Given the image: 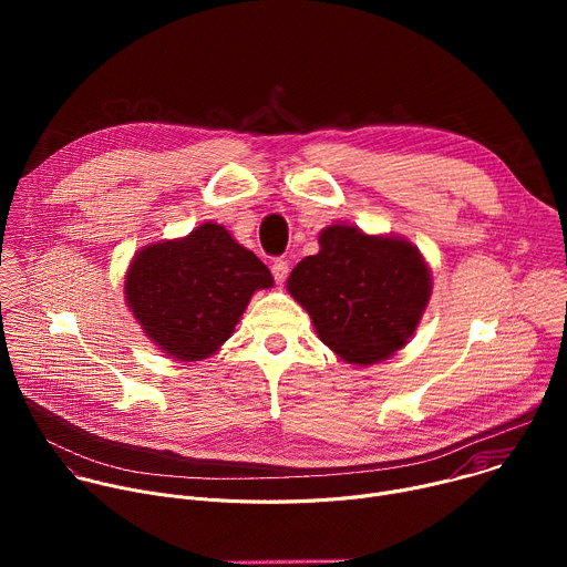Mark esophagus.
Instances as JSON below:
<instances>
[{
    "label": "esophagus",
    "instance_id": "34e87169",
    "mask_svg": "<svg viewBox=\"0 0 567 567\" xmlns=\"http://www.w3.org/2000/svg\"><path fill=\"white\" fill-rule=\"evenodd\" d=\"M271 274H274V280H276L278 285H282L285 278H287V274H289V262L282 260V258L274 260V262H271Z\"/></svg>",
    "mask_w": 567,
    "mask_h": 567
}]
</instances>
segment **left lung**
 I'll return each instance as SVG.
<instances>
[{"label": "left lung", "instance_id": "left-lung-1", "mask_svg": "<svg viewBox=\"0 0 567 567\" xmlns=\"http://www.w3.org/2000/svg\"><path fill=\"white\" fill-rule=\"evenodd\" d=\"M318 245L316 256L293 267L289 293L311 316L318 339L343 361L390 359L415 334L431 298V271L420 249L350 224L322 228Z\"/></svg>", "mask_w": 567, "mask_h": 567}]
</instances>
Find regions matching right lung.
Wrapping results in <instances>:
<instances>
[{"label": "right lung", "mask_w": 567, "mask_h": 567, "mask_svg": "<svg viewBox=\"0 0 567 567\" xmlns=\"http://www.w3.org/2000/svg\"><path fill=\"white\" fill-rule=\"evenodd\" d=\"M271 271L221 226L143 247L125 276V300L145 337L171 359L202 361L233 334Z\"/></svg>", "instance_id": "right-lung-1"}]
</instances>
